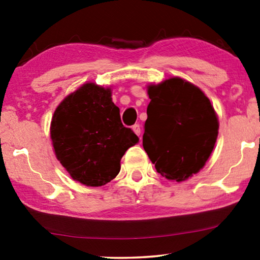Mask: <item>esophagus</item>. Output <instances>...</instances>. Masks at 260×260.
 <instances>
[{"mask_svg":"<svg viewBox=\"0 0 260 260\" xmlns=\"http://www.w3.org/2000/svg\"><path fill=\"white\" fill-rule=\"evenodd\" d=\"M133 130H134V133L137 135V136H141V126H140V124H135V125L133 126Z\"/></svg>","mask_w":260,"mask_h":260,"instance_id":"obj_1","label":"esophagus"}]
</instances>
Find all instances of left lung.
Wrapping results in <instances>:
<instances>
[{
  "label": "left lung",
  "instance_id": "left-lung-1",
  "mask_svg": "<svg viewBox=\"0 0 260 260\" xmlns=\"http://www.w3.org/2000/svg\"><path fill=\"white\" fill-rule=\"evenodd\" d=\"M143 148L166 179L182 182L208 161L219 119L204 91L179 77L148 85Z\"/></svg>",
  "mask_w": 260,
  "mask_h": 260
}]
</instances>
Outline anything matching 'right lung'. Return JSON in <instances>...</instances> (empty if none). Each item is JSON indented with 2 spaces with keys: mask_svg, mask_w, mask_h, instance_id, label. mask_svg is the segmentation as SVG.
I'll use <instances>...</instances> for the list:
<instances>
[{
  "mask_svg": "<svg viewBox=\"0 0 260 260\" xmlns=\"http://www.w3.org/2000/svg\"><path fill=\"white\" fill-rule=\"evenodd\" d=\"M111 87L85 83L63 98L51 122L54 154L74 181L104 186L118 175L120 159L138 143L122 124Z\"/></svg>",
  "mask_w": 260,
  "mask_h": 260,
  "instance_id": "right-lung-1",
  "label": "right lung"
}]
</instances>
